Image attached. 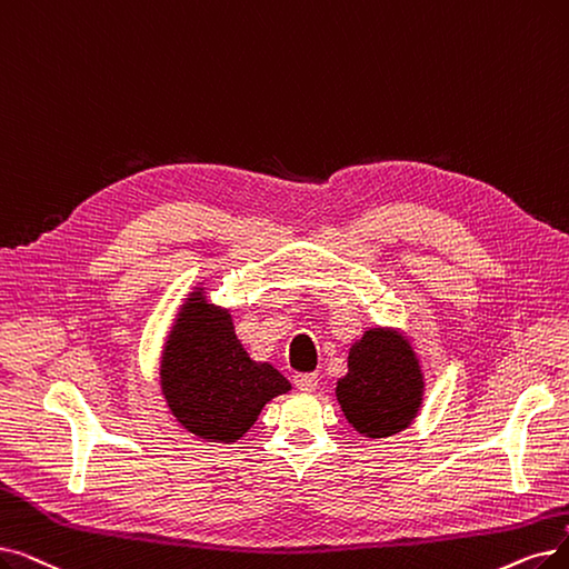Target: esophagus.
<instances>
[{"label": "esophagus", "instance_id": "obj_1", "mask_svg": "<svg viewBox=\"0 0 569 569\" xmlns=\"http://www.w3.org/2000/svg\"><path fill=\"white\" fill-rule=\"evenodd\" d=\"M295 386H298L302 392H311V390H316V386H318V375H313V372H307V375H295Z\"/></svg>", "mask_w": 569, "mask_h": 569}]
</instances>
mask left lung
Segmentation results:
<instances>
[{
  "instance_id": "left-lung-1",
  "label": "left lung",
  "mask_w": 569,
  "mask_h": 569,
  "mask_svg": "<svg viewBox=\"0 0 569 569\" xmlns=\"http://www.w3.org/2000/svg\"><path fill=\"white\" fill-rule=\"evenodd\" d=\"M341 411L360 435L402 432L423 402V375L411 343L392 330H367L349 351V375L337 381Z\"/></svg>"
}]
</instances>
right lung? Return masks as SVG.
I'll list each match as a JSON object with an SVG mask.
<instances>
[{
    "mask_svg": "<svg viewBox=\"0 0 569 569\" xmlns=\"http://www.w3.org/2000/svg\"><path fill=\"white\" fill-rule=\"evenodd\" d=\"M160 383L188 432L223 443L243 437L262 407L290 390L279 369L249 358L230 311L209 305L202 288L188 295L167 337Z\"/></svg>",
    "mask_w": 569,
    "mask_h": 569,
    "instance_id": "obj_1",
    "label": "right lung"
}]
</instances>
